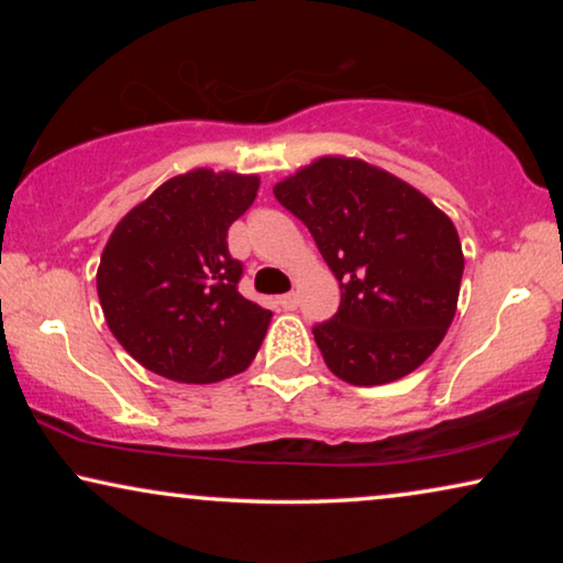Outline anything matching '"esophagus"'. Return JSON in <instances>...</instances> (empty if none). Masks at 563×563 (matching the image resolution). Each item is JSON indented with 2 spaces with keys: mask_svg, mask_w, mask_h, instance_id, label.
I'll use <instances>...</instances> for the list:
<instances>
[{
  "mask_svg": "<svg viewBox=\"0 0 563 563\" xmlns=\"http://www.w3.org/2000/svg\"><path fill=\"white\" fill-rule=\"evenodd\" d=\"M279 305L284 307V310H297L299 299H297L295 291H289V295H282V297H279Z\"/></svg>",
  "mask_w": 563,
  "mask_h": 563,
  "instance_id": "obj_1",
  "label": "esophagus"
}]
</instances>
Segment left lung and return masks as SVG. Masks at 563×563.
<instances>
[{"label": "left lung", "instance_id": "obj_1", "mask_svg": "<svg viewBox=\"0 0 563 563\" xmlns=\"http://www.w3.org/2000/svg\"><path fill=\"white\" fill-rule=\"evenodd\" d=\"M341 282V305L312 328L338 379H402L443 341L456 314L464 253L426 195L358 158H318L274 187Z\"/></svg>", "mask_w": 563, "mask_h": 563}]
</instances>
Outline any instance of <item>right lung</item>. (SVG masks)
<instances>
[{"instance_id": "right-lung-1", "label": "right lung", "mask_w": 563, "mask_h": 563, "mask_svg": "<svg viewBox=\"0 0 563 563\" xmlns=\"http://www.w3.org/2000/svg\"><path fill=\"white\" fill-rule=\"evenodd\" d=\"M258 176L210 168L174 176L118 222L97 291L122 349L148 372L184 384L241 374L272 312L238 291L243 264L228 228L256 199Z\"/></svg>"}]
</instances>
